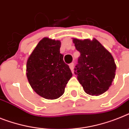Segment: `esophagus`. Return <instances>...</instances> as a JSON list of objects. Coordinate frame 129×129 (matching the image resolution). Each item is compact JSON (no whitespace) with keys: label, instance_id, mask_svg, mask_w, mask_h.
<instances>
[{"label":"esophagus","instance_id":"1","mask_svg":"<svg viewBox=\"0 0 129 129\" xmlns=\"http://www.w3.org/2000/svg\"><path fill=\"white\" fill-rule=\"evenodd\" d=\"M73 68H74V63H70V68L73 73Z\"/></svg>","mask_w":129,"mask_h":129}]
</instances>
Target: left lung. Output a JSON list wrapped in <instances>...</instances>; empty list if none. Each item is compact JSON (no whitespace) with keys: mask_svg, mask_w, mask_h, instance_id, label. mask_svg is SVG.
<instances>
[{"mask_svg":"<svg viewBox=\"0 0 129 129\" xmlns=\"http://www.w3.org/2000/svg\"><path fill=\"white\" fill-rule=\"evenodd\" d=\"M81 54L75 69L77 79L86 94L98 96L106 92L115 76L116 64L111 53L98 40L73 38Z\"/></svg>","mask_w":129,"mask_h":129,"instance_id":"8db88e82","label":"left lung"}]
</instances>
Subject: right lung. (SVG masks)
Returning a JSON list of instances; mask_svg holds the SVG:
<instances>
[{"label":"right lung","mask_w":129,"mask_h":129,"mask_svg":"<svg viewBox=\"0 0 129 129\" xmlns=\"http://www.w3.org/2000/svg\"><path fill=\"white\" fill-rule=\"evenodd\" d=\"M60 46L59 40L43 38L27 61L26 75L31 88L45 99L62 96L72 77L69 66L63 60Z\"/></svg>","instance_id":"add662e5"}]
</instances>
